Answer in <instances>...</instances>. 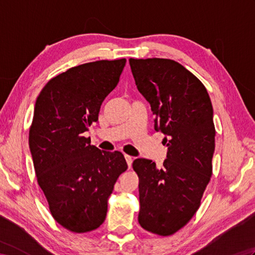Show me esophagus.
I'll use <instances>...</instances> for the list:
<instances>
[{
    "instance_id": "34e87169",
    "label": "esophagus",
    "mask_w": 255,
    "mask_h": 255,
    "mask_svg": "<svg viewBox=\"0 0 255 255\" xmlns=\"http://www.w3.org/2000/svg\"><path fill=\"white\" fill-rule=\"evenodd\" d=\"M125 159H126V161H127V164H128V166H129V169H130V167H131V164H132V158H131L130 155L125 154Z\"/></svg>"
}]
</instances>
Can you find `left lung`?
<instances>
[{"label": "left lung", "mask_w": 255, "mask_h": 255, "mask_svg": "<svg viewBox=\"0 0 255 255\" xmlns=\"http://www.w3.org/2000/svg\"><path fill=\"white\" fill-rule=\"evenodd\" d=\"M129 64L167 147L161 169L148 159L132 163L139 177L138 221L151 234L172 236L196 214L213 174V105L199 79L174 60L130 58Z\"/></svg>", "instance_id": "left-lung-1"}]
</instances>
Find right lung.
<instances>
[{"label": "right lung", "instance_id": "add662e5", "mask_svg": "<svg viewBox=\"0 0 255 255\" xmlns=\"http://www.w3.org/2000/svg\"><path fill=\"white\" fill-rule=\"evenodd\" d=\"M126 59L70 68L50 79L38 95L29 128V148L38 185L51 216L75 234L104 223L107 202L127 162L83 136L99 121L103 101L116 88Z\"/></svg>", "mask_w": 255, "mask_h": 255}]
</instances>
